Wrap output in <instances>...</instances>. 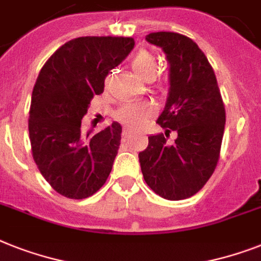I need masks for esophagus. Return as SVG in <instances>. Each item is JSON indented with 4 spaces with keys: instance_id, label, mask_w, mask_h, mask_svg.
Instances as JSON below:
<instances>
[{
    "instance_id": "obj_1",
    "label": "esophagus",
    "mask_w": 261,
    "mask_h": 261,
    "mask_svg": "<svg viewBox=\"0 0 261 261\" xmlns=\"http://www.w3.org/2000/svg\"><path fill=\"white\" fill-rule=\"evenodd\" d=\"M122 135H123V138H127V137H130L131 135V128H124L123 133H122Z\"/></svg>"
}]
</instances>
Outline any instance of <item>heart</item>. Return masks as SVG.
Here are the masks:
<instances>
[{
	"label": "heart",
	"instance_id": "1",
	"mask_svg": "<svg viewBox=\"0 0 261 261\" xmlns=\"http://www.w3.org/2000/svg\"><path fill=\"white\" fill-rule=\"evenodd\" d=\"M131 68L142 80L150 82L156 73L155 57L152 56L149 50L139 49L131 59ZM154 114H155V106L149 101H142V103L124 105L118 112V116L127 126L139 128Z\"/></svg>",
	"mask_w": 261,
	"mask_h": 261
}]
</instances>
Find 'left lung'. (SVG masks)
Here are the masks:
<instances>
[{
    "instance_id": "left-lung-1",
    "label": "left lung",
    "mask_w": 261,
    "mask_h": 261,
    "mask_svg": "<svg viewBox=\"0 0 261 261\" xmlns=\"http://www.w3.org/2000/svg\"><path fill=\"white\" fill-rule=\"evenodd\" d=\"M146 40L161 46L170 64V91L156 123L165 134L149 137L139 152L143 178L166 200H185L200 192L220 158L225 107L215 71L192 39L174 32H154ZM171 130L176 141L169 142Z\"/></svg>"
}]
</instances>
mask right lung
<instances>
[{"instance_id":"right-lung-1","label":"right lung","mask_w":261,"mask_h":261,"mask_svg":"<svg viewBox=\"0 0 261 261\" xmlns=\"http://www.w3.org/2000/svg\"><path fill=\"white\" fill-rule=\"evenodd\" d=\"M134 48L133 37L86 36L69 40L46 60L32 92L29 139L42 177L59 194L83 200L111 173L122 126L84 133L83 116L105 91L109 72Z\"/></svg>"}]
</instances>
